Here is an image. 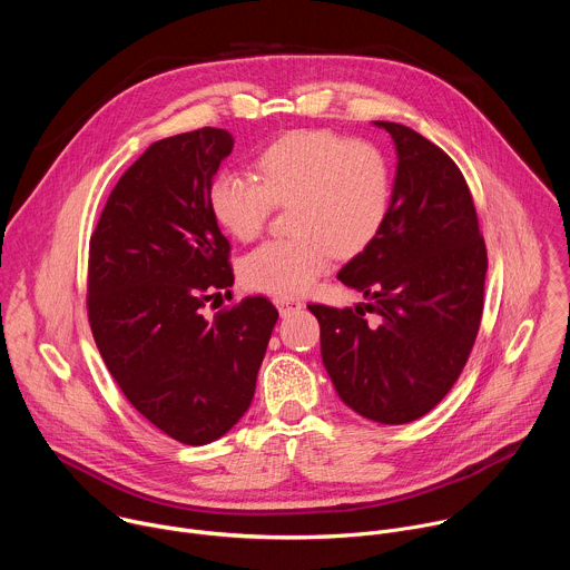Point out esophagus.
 <instances>
[{
	"instance_id": "34e87169",
	"label": "esophagus",
	"mask_w": 570,
	"mask_h": 570,
	"mask_svg": "<svg viewBox=\"0 0 570 570\" xmlns=\"http://www.w3.org/2000/svg\"><path fill=\"white\" fill-rule=\"evenodd\" d=\"M273 302H275V306H277L279 315H288V313L299 311V308L304 306V302H302V299H297V297H275Z\"/></svg>"
}]
</instances>
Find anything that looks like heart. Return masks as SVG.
Wrapping results in <instances>:
<instances>
[{
    "label": "heart",
    "mask_w": 570,
    "mask_h": 570,
    "mask_svg": "<svg viewBox=\"0 0 570 570\" xmlns=\"http://www.w3.org/2000/svg\"><path fill=\"white\" fill-rule=\"evenodd\" d=\"M257 178L218 171L209 185V212L234 238L253 240L273 207H289L288 238H271L240 264L248 288L299 295L338 257L367 250L387 223L392 169L385 153L332 130H293L257 157Z\"/></svg>",
    "instance_id": "obj_1"
}]
</instances>
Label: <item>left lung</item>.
I'll return each mask as SVG.
<instances>
[{
	"label": "left lung",
	"mask_w": 570,
	"mask_h": 570,
	"mask_svg": "<svg viewBox=\"0 0 570 570\" xmlns=\"http://www.w3.org/2000/svg\"><path fill=\"white\" fill-rule=\"evenodd\" d=\"M396 148L385 227L338 273L372 302L308 304L338 396L379 424L424 417L458 381L478 336L487 248L455 161L409 126L374 121ZM377 313L367 325L364 311Z\"/></svg>",
	"instance_id": "1"
}]
</instances>
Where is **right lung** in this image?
<instances>
[{"label":"right lung","mask_w":570,"mask_h":570,"mask_svg":"<svg viewBox=\"0 0 570 570\" xmlns=\"http://www.w3.org/2000/svg\"><path fill=\"white\" fill-rule=\"evenodd\" d=\"M232 146L223 128L150 144L90 236L95 343L135 411L189 446L218 440L250 409L279 317L262 295L203 315L234 284L229 240L207 200Z\"/></svg>","instance_id":"1"}]
</instances>
